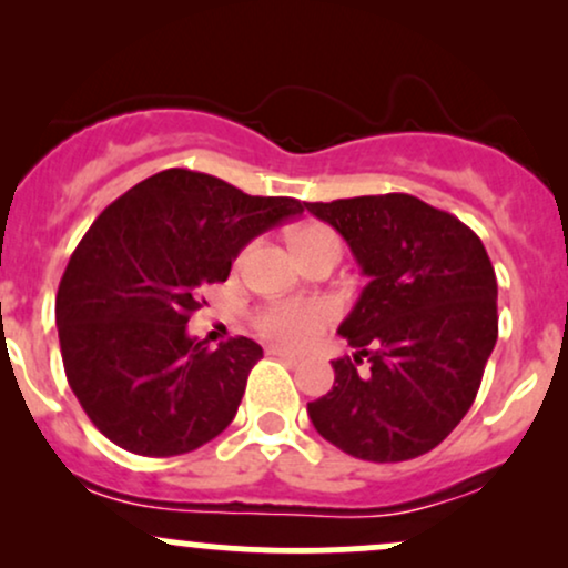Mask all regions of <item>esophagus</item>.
I'll return each mask as SVG.
<instances>
[{"instance_id":"1","label":"esophagus","mask_w":568,"mask_h":568,"mask_svg":"<svg viewBox=\"0 0 568 568\" xmlns=\"http://www.w3.org/2000/svg\"><path fill=\"white\" fill-rule=\"evenodd\" d=\"M266 355L280 357V361H288V363L302 361V355H298V352H293L288 347H280V344H270V347H266Z\"/></svg>"}]
</instances>
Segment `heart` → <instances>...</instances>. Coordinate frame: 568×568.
I'll list each match as a JSON object with an SVG mask.
<instances>
[{
	"label": "heart",
	"instance_id": "b5f03b06",
	"mask_svg": "<svg viewBox=\"0 0 568 568\" xmlns=\"http://www.w3.org/2000/svg\"><path fill=\"white\" fill-rule=\"evenodd\" d=\"M321 240H338L334 230L323 224H304L293 234V245L304 247ZM334 317V304L325 298H277L262 306L256 315V325L266 336L283 344H306L321 334L325 323Z\"/></svg>",
	"mask_w": 568,
	"mask_h": 568
}]
</instances>
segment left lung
Listing matches in <instances>:
<instances>
[{"mask_svg":"<svg viewBox=\"0 0 568 568\" xmlns=\"http://www.w3.org/2000/svg\"><path fill=\"white\" fill-rule=\"evenodd\" d=\"M347 240L368 285L338 334L334 387L306 403L344 454L406 462L465 419L497 344V275L470 226L410 194L304 202ZM366 356L369 368L356 363Z\"/></svg>","mask_w":568,"mask_h":568,"instance_id":"8db88e82","label":"left lung"}]
</instances>
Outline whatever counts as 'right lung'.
<instances>
[{
    "label": "right lung",
    "instance_id": "right-lung-1",
    "mask_svg": "<svg viewBox=\"0 0 568 568\" xmlns=\"http://www.w3.org/2000/svg\"><path fill=\"white\" fill-rule=\"evenodd\" d=\"M298 213L293 197L171 168L93 221L58 285L55 323L71 393L109 440L175 456L230 427L264 352L245 336L211 349L186 323L253 237Z\"/></svg>",
    "mask_w": 568,
    "mask_h": 568
}]
</instances>
